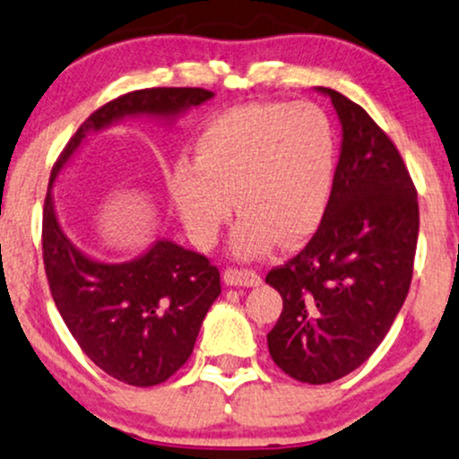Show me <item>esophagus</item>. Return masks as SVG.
<instances>
[{
    "label": "esophagus",
    "mask_w": 459,
    "mask_h": 459,
    "mask_svg": "<svg viewBox=\"0 0 459 459\" xmlns=\"http://www.w3.org/2000/svg\"><path fill=\"white\" fill-rule=\"evenodd\" d=\"M224 283L226 286H235V288H256L263 283V277L258 275L256 271H249V269H229L224 271Z\"/></svg>",
    "instance_id": "esophagus-1"
}]
</instances>
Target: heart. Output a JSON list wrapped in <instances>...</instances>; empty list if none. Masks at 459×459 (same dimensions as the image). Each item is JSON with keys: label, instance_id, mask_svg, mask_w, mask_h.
<instances>
[{"label": "heart", "instance_id": "obj_1", "mask_svg": "<svg viewBox=\"0 0 459 459\" xmlns=\"http://www.w3.org/2000/svg\"><path fill=\"white\" fill-rule=\"evenodd\" d=\"M336 159L334 125L316 103H243L207 120L195 139V160L179 156L167 184L199 247L218 239L235 199L241 216L230 247L239 258H258L277 237L303 239L320 224Z\"/></svg>", "mask_w": 459, "mask_h": 459}]
</instances>
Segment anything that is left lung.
<instances>
[{
    "label": "left lung",
    "instance_id": "1",
    "mask_svg": "<svg viewBox=\"0 0 459 459\" xmlns=\"http://www.w3.org/2000/svg\"><path fill=\"white\" fill-rule=\"evenodd\" d=\"M341 154L333 195L305 249L266 275L283 309L273 362L322 385L367 362L403 309L413 277L420 205L396 146L358 103L333 89Z\"/></svg>",
    "mask_w": 459,
    "mask_h": 459
}]
</instances>
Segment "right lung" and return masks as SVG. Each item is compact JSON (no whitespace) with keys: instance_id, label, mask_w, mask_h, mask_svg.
I'll return each mask as SVG.
<instances>
[{"instance_id":"1","label":"right lung","mask_w":459,"mask_h":459,"mask_svg":"<svg viewBox=\"0 0 459 459\" xmlns=\"http://www.w3.org/2000/svg\"><path fill=\"white\" fill-rule=\"evenodd\" d=\"M212 97L205 89H143L118 97L89 116L52 169L42 226L52 299L86 356L123 384H162L186 362L220 297V273L171 239H156L125 263L89 256L63 230L52 184L92 133L142 116L171 126Z\"/></svg>"}]
</instances>
